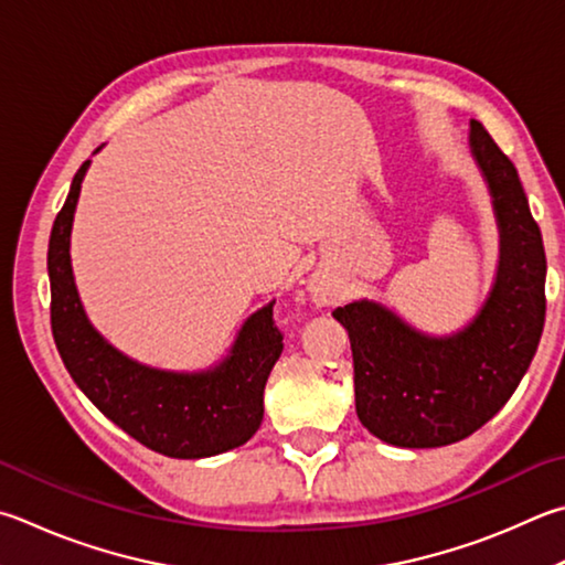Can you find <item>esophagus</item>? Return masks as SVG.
Listing matches in <instances>:
<instances>
[{
    "label": "esophagus",
    "instance_id": "obj_1",
    "mask_svg": "<svg viewBox=\"0 0 565 565\" xmlns=\"http://www.w3.org/2000/svg\"><path fill=\"white\" fill-rule=\"evenodd\" d=\"M311 296H313V301L318 303V306H328V303H333L335 301V289L328 281H323V279H313L311 281Z\"/></svg>",
    "mask_w": 565,
    "mask_h": 565
}]
</instances>
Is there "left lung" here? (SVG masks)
I'll return each instance as SVG.
<instances>
[{
	"label": "left lung",
	"instance_id": "left-lung-1",
	"mask_svg": "<svg viewBox=\"0 0 565 565\" xmlns=\"http://www.w3.org/2000/svg\"><path fill=\"white\" fill-rule=\"evenodd\" d=\"M469 148L499 224L494 289L475 321L452 335H425L383 303L333 311L351 338L355 413L367 433L395 447L459 443L514 395L546 318V254L519 172L479 120Z\"/></svg>",
	"mask_w": 565,
	"mask_h": 565
}]
</instances>
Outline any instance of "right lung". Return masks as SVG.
Here are the masks:
<instances>
[{"label": "right lung", "instance_id": "1", "mask_svg": "<svg viewBox=\"0 0 565 565\" xmlns=\"http://www.w3.org/2000/svg\"><path fill=\"white\" fill-rule=\"evenodd\" d=\"M90 160L78 168L49 239L51 333L84 395L152 452L200 459L247 443L264 417V385L284 351L274 303L247 318L230 355L202 373H170L116 351L86 318L71 271V224Z\"/></svg>", "mask_w": 565, "mask_h": 565}]
</instances>
